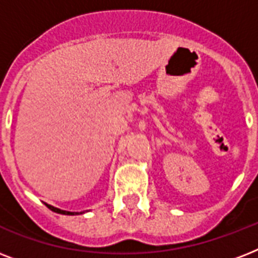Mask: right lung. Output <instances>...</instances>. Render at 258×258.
Masks as SVG:
<instances>
[{
    "mask_svg": "<svg viewBox=\"0 0 258 258\" xmlns=\"http://www.w3.org/2000/svg\"><path fill=\"white\" fill-rule=\"evenodd\" d=\"M48 206V209H50L52 212L54 213H58V214H68V216H75V214H79V213H74V212H66V210H61V209H57L54 208V206H50V205L45 204Z\"/></svg>",
    "mask_w": 258,
    "mask_h": 258,
    "instance_id": "1",
    "label": "right lung"
}]
</instances>
